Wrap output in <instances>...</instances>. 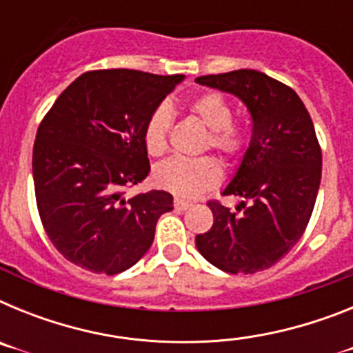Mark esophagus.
Listing matches in <instances>:
<instances>
[{
  "mask_svg": "<svg viewBox=\"0 0 353 353\" xmlns=\"http://www.w3.org/2000/svg\"><path fill=\"white\" fill-rule=\"evenodd\" d=\"M192 205L189 203V201H183V199H174V208L179 212H183L187 210V208H191Z\"/></svg>",
  "mask_w": 353,
  "mask_h": 353,
  "instance_id": "obj_1",
  "label": "esophagus"
}]
</instances>
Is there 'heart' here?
Instances as JSON below:
<instances>
[{"label":"heart","instance_id":"b5f03b06","mask_svg":"<svg viewBox=\"0 0 353 353\" xmlns=\"http://www.w3.org/2000/svg\"><path fill=\"white\" fill-rule=\"evenodd\" d=\"M189 111L208 129L205 141L207 148H214L228 159L240 157L244 154L248 139L244 130L233 123L232 104L217 92H207L192 99ZM171 113L170 105L161 104L152 111L145 123V146L150 155H162L168 150ZM223 180V170L219 162L212 157L180 159L174 157L161 162L154 170V182L161 189L179 196V198H196L217 187Z\"/></svg>","mask_w":353,"mask_h":353}]
</instances>
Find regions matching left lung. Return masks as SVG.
Masks as SVG:
<instances>
[{
	"instance_id": "1",
	"label": "left lung",
	"mask_w": 353,
	"mask_h": 353,
	"mask_svg": "<svg viewBox=\"0 0 353 353\" xmlns=\"http://www.w3.org/2000/svg\"><path fill=\"white\" fill-rule=\"evenodd\" d=\"M196 83L239 97L252 121L251 143L223 191L240 198L236 212L210 201L214 224L196 236V248L224 272L270 269L297 244L313 214L322 179L313 121L297 93L263 72L240 68Z\"/></svg>"
}]
</instances>
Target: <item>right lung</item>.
<instances>
[{"label":"right lung","mask_w":353,"mask_h":353,"mask_svg":"<svg viewBox=\"0 0 353 353\" xmlns=\"http://www.w3.org/2000/svg\"><path fill=\"white\" fill-rule=\"evenodd\" d=\"M185 79L129 68L84 72L63 90L37 130L33 182L49 240L74 265L114 276L154 242L173 196L125 189L150 173L145 123Z\"/></svg>","instance_id":"obj_1"}]
</instances>
